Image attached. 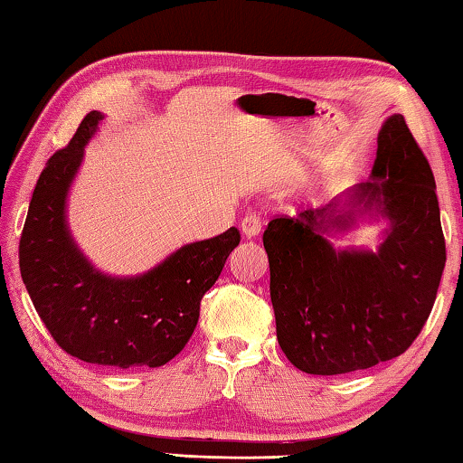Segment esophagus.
<instances>
[{
    "label": "esophagus",
    "mask_w": 463,
    "mask_h": 463,
    "mask_svg": "<svg viewBox=\"0 0 463 463\" xmlns=\"http://www.w3.org/2000/svg\"><path fill=\"white\" fill-rule=\"evenodd\" d=\"M241 231H243V234L247 239H253L258 237V234L261 232V220L258 214H247L243 220H241Z\"/></svg>",
    "instance_id": "34e87169"
}]
</instances>
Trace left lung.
<instances>
[{
  "mask_svg": "<svg viewBox=\"0 0 463 463\" xmlns=\"http://www.w3.org/2000/svg\"><path fill=\"white\" fill-rule=\"evenodd\" d=\"M371 181L326 208L278 216L263 231L276 335L309 375H344L406 352L427 324L445 268L435 177L402 115L377 137ZM366 211L391 220L377 252L334 250L325 234Z\"/></svg>",
  "mask_w": 463,
  "mask_h": 463,
  "instance_id": "left-lung-1",
  "label": "left lung"
}]
</instances>
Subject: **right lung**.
I'll return each instance as SVG.
<instances>
[{
	"instance_id": "1",
	"label": "right lung",
	"mask_w": 463,
	"mask_h": 463,
	"mask_svg": "<svg viewBox=\"0 0 463 463\" xmlns=\"http://www.w3.org/2000/svg\"><path fill=\"white\" fill-rule=\"evenodd\" d=\"M99 121V111L88 113L43 168L20 237V274L43 324L68 354L117 369H154L185 348L202 298L241 234L231 226L214 239L183 245L136 278L94 269L73 243L65 200Z\"/></svg>"
}]
</instances>
